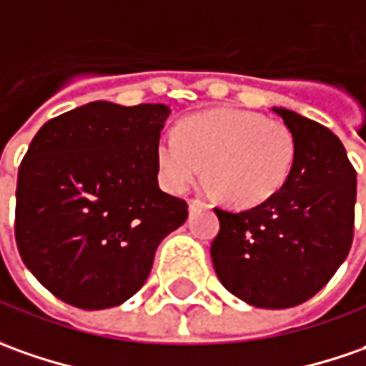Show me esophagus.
I'll list each match as a JSON object with an SVG mask.
<instances>
[{
  "label": "esophagus",
  "instance_id": "obj_1",
  "mask_svg": "<svg viewBox=\"0 0 366 366\" xmlns=\"http://www.w3.org/2000/svg\"><path fill=\"white\" fill-rule=\"evenodd\" d=\"M207 207V204H204V202H202V200H190V202H188V208H190V210H198V208H204Z\"/></svg>",
  "mask_w": 366,
  "mask_h": 366
}]
</instances>
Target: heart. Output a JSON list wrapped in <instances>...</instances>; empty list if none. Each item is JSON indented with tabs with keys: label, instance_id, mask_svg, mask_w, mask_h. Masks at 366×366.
<instances>
[{
	"label": "heart",
	"instance_id": "1",
	"mask_svg": "<svg viewBox=\"0 0 366 366\" xmlns=\"http://www.w3.org/2000/svg\"><path fill=\"white\" fill-rule=\"evenodd\" d=\"M296 158L290 127L255 111L212 109L184 119L158 144L159 178L170 192H184L204 170L210 190L239 207H255L277 194Z\"/></svg>",
	"mask_w": 366,
	"mask_h": 366
}]
</instances>
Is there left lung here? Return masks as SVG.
Masks as SVG:
<instances>
[{
	"instance_id": "8db88e82",
	"label": "left lung",
	"mask_w": 366,
	"mask_h": 366,
	"mask_svg": "<svg viewBox=\"0 0 366 366\" xmlns=\"http://www.w3.org/2000/svg\"><path fill=\"white\" fill-rule=\"evenodd\" d=\"M296 139L287 182L257 207L214 208L221 231L210 257L221 284L249 306L294 308L316 296L347 259L357 172L328 127L273 107Z\"/></svg>"
}]
</instances>
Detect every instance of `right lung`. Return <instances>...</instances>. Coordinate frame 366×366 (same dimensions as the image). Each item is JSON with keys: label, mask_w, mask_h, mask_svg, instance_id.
Here are the masks:
<instances>
[{"label": "right lung", "mask_w": 366, "mask_h": 366, "mask_svg": "<svg viewBox=\"0 0 366 366\" xmlns=\"http://www.w3.org/2000/svg\"><path fill=\"white\" fill-rule=\"evenodd\" d=\"M170 107L93 101L46 121L21 159L16 243L26 267L74 308L119 306L145 284L188 204L158 186Z\"/></svg>", "instance_id": "right-lung-1"}]
</instances>
